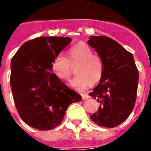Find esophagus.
Wrapping results in <instances>:
<instances>
[{"label":"esophagus","mask_w":151,"mask_h":151,"mask_svg":"<svg viewBox=\"0 0 151 151\" xmlns=\"http://www.w3.org/2000/svg\"><path fill=\"white\" fill-rule=\"evenodd\" d=\"M81 95H82L83 100H86V99H88V98H89V95H87V94H82Z\"/></svg>","instance_id":"34e87169"}]
</instances>
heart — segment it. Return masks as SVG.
Instances as JSON below:
<instances>
[{
	"label": "heart",
	"mask_w": 151,
	"mask_h": 151,
	"mask_svg": "<svg viewBox=\"0 0 151 151\" xmlns=\"http://www.w3.org/2000/svg\"><path fill=\"white\" fill-rule=\"evenodd\" d=\"M68 58L63 53L56 55L52 62V68L62 80L68 81L72 75V66L77 65V75L71 85L77 89H83L101 80L104 72V62L86 44H77L68 50Z\"/></svg>",
	"instance_id": "b5f03b06"
}]
</instances>
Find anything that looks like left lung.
Returning <instances> with one entry per match:
<instances>
[{"label": "left lung", "instance_id": "left-lung-1", "mask_svg": "<svg viewBox=\"0 0 151 151\" xmlns=\"http://www.w3.org/2000/svg\"><path fill=\"white\" fill-rule=\"evenodd\" d=\"M88 44L104 62L100 83L88 95L100 103L98 112L90 115L104 127H115L128 118L137 96L139 71L132 53L105 36H91Z\"/></svg>", "mask_w": 151, "mask_h": 151}]
</instances>
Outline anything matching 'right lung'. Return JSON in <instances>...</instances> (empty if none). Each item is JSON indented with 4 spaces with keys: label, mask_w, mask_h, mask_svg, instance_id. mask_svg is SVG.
<instances>
[{
    "label": "right lung",
    "mask_w": 151,
    "mask_h": 151,
    "mask_svg": "<svg viewBox=\"0 0 151 151\" xmlns=\"http://www.w3.org/2000/svg\"><path fill=\"white\" fill-rule=\"evenodd\" d=\"M68 37H37L18 49L11 61L10 86L18 113L39 130L58 126L72 103L81 101L53 73L52 62L71 42Z\"/></svg>",
    "instance_id": "add662e5"
}]
</instances>
